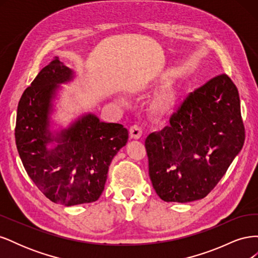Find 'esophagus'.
Wrapping results in <instances>:
<instances>
[{
    "label": "esophagus",
    "instance_id": "1",
    "mask_svg": "<svg viewBox=\"0 0 258 258\" xmlns=\"http://www.w3.org/2000/svg\"><path fill=\"white\" fill-rule=\"evenodd\" d=\"M129 135L131 139H135V140H139L140 138L142 137V129L138 124H135V126L130 127L129 130Z\"/></svg>",
    "mask_w": 258,
    "mask_h": 258
}]
</instances>
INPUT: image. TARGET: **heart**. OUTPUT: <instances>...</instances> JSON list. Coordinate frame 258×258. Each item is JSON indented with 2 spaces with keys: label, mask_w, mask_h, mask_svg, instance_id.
Masks as SVG:
<instances>
[{
  "label": "heart",
  "mask_w": 258,
  "mask_h": 258,
  "mask_svg": "<svg viewBox=\"0 0 258 258\" xmlns=\"http://www.w3.org/2000/svg\"><path fill=\"white\" fill-rule=\"evenodd\" d=\"M172 77L167 74H161L157 80L154 81L147 89H156L162 87V86L169 85L172 83ZM179 98H181V93L176 88H167L160 91L157 96H156L150 105V113L155 118H165L169 116L171 113H173L176 108ZM122 100V99H121Z\"/></svg>",
  "instance_id": "1"
}]
</instances>
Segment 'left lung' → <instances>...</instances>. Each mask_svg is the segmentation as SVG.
<instances>
[{"mask_svg":"<svg viewBox=\"0 0 258 258\" xmlns=\"http://www.w3.org/2000/svg\"><path fill=\"white\" fill-rule=\"evenodd\" d=\"M238 89L226 74L190 93L170 124L145 140L148 173L166 202L205 198L244 143Z\"/></svg>","mask_w":258,"mask_h":258,"instance_id":"left-lung-1","label":"left lung"}]
</instances>
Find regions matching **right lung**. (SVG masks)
Instances as JSON below:
<instances>
[{
  "label": "right lung",
  "mask_w": 258,
  "mask_h": 258,
  "mask_svg": "<svg viewBox=\"0 0 258 258\" xmlns=\"http://www.w3.org/2000/svg\"><path fill=\"white\" fill-rule=\"evenodd\" d=\"M76 73L54 59L22 93L15 139L28 175L54 204L71 207L97 201L104 189L114 156L127 144L120 123L84 113L63 128L52 119L61 85Z\"/></svg>",
  "instance_id": "1"
}]
</instances>
